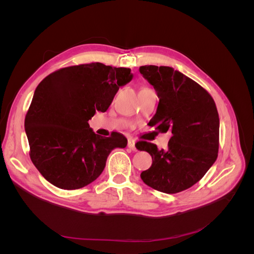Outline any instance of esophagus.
<instances>
[{
  "mask_svg": "<svg viewBox=\"0 0 254 254\" xmlns=\"http://www.w3.org/2000/svg\"><path fill=\"white\" fill-rule=\"evenodd\" d=\"M127 146H128V148H130V149L136 150V148H135V141H134L133 139H129V140H128Z\"/></svg>",
  "mask_w": 254,
  "mask_h": 254,
  "instance_id": "1",
  "label": "esophagus"
}]
</instances>
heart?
I'll return each instance as SVG.
<instances>
[{
	"label": "heart",
	"mask_w": 254,
	"mask_h": 254,
	"mask_svg": "<svg viewBox=\"0 0 254 254\" xmlns=\"http://www.w3.org/2000/svg\"><path fill=\"white\" fill-rule=\"evenodd\" d=\"M144 89H146V88H144Z\"/></svg>",
	"instance_id": "heart-1"
}]
</instances>
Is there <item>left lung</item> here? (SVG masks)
<instances>
[{
	"instance_id": "left-lung-1",
	"label": "left lung",
	"mask_w": 254,
	"mask_h": 254,
	"mask_svg": "<svg viewBox=\"0 0 254 254\" xmlns=\"http://www.w3.org/2000/svg\"><path fill=\"white\" fill-rule=\"evenodd\" d=\"M140 72L159 96L156 114L148 125L172 132L168 147L139 142L152 164L141 173L145 184L166 194L193 187L216 161L219 147V117L211 94L200 84L170 66L143 65Z\"/></svg>"
}]
</instances>
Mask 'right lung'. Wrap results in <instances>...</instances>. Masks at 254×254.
I'll return each instance as SVG.
<instances>
[{"instance_id": "obj_1", "label": "right lung", "mask_w": 254, "mask_h": 254, "mask_svg": "<svg viewBox=\"0 0 254 254\" xmlns=\"http://www.w3.org/2000/svg\"><path fill=\"white\" fill-rule=\"evenodd\" d=\"M130 71L84 64L59 68L38 84L24 126L30 160L53 186H88L103 173L111 150L126 147L124 135L95 134L88 121L109 108L120 87L132 79Z\"/></svg>"}]
</instances>
